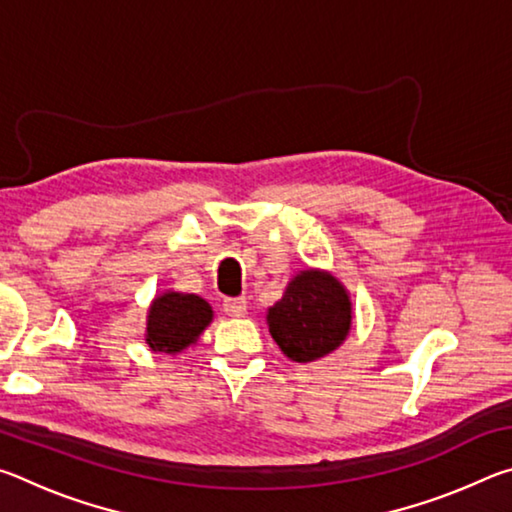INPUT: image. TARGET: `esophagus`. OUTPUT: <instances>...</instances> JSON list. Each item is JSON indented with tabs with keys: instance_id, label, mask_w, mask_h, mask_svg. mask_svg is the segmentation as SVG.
I'll list each match as a JSON object with an SVG mask.
<instances>
[{
	"instance_id": "esophagus-1",
	"label": "esophagus",
	"mask_w": 512,
	"mask_h": 512,
	"mask_svg": "<svg viewBox=\"0 0 512 512\" xmlns=\"http://www.w3.org/2000/svg\"><path fill=\"white\" fill-rule=\"evenodd\" d=\"M246 309H248V305H246L244 298H225L223 300V311L232 318L246 316Z\"/></svg>"
}]
</instances>
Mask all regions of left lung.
Wrapping results in <instances>:
<instances>
[{
	"instance_id": "8db88e82",
	"label": "left lung",
	"mask_w": 512,
	"mask_h": 512,
	"mask_svg": "<svg viewBox=\"0 0 512 512\" xmlns=\"http://www.w3.org/2000/svg\"><path fill=\"white\" fill-rule=\"evenodd\" d=\"M268 332L291 361L309 363L334 352L352 325L350 293L332 273L300 271L268 309Z\"/></svg>"
}]
</instances>
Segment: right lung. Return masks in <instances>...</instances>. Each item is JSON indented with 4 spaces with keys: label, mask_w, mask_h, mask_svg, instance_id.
I'll list each match as a JSON object with an SVG mask.
<instances>
[{
    "label": "right lung",
    "mask_w": 512,
    "mask_h": 512,
    "mask_svg": "<svg viewBox=\"0 0 512 512\" xmlns=\"http://www.w3.org/2000/svg\"><path fill=\"white\" fill-rule=\"evenodd\" d=\"M212 318L210 302L196 293L164 291L149 307L146 343L153 352L178 354L196 343Z\"/></svg>",
    "instance_id": "right-lung-1"
}]
</instances>
